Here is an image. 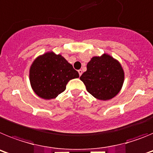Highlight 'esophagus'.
I'll return each instance as SVG.
<instances>
[{"label":"esophagus","mask_w":153,"mask_h":153,"mask_svg":"<svg viewBox=\"0 0 153 153\" xmlns=\"http://www.w3.org/2000/svg\"><path fill=\"white\" fill-rule=\"evenodd\" d=\"M78 73H79V75L81 76V75H82V74H83V70H78Z\"/></svg>","instance_id":"esophagus-1"}]
</instances>
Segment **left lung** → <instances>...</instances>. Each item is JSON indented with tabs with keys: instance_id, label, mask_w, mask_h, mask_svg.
Masks as SVG:
<instances>
[{
	"instance_id": "8db88e82",
	"label": "left lung",
	"mask_w": 153,
	"mask_h": 153,
	"mask_svg": "<svg viewBox=\"0 0 153 153\" xmlns=\"http://www.w3.org/2000/svg\"><path fill=\"white\" fill-rule=\"evenodd\" d=\"M86 68L80 79L92 96L108 100L118 94L123 84L124 72L117 60L105 53L92 58Z\"/></svg>"
}]
</instances>
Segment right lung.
<instances>
[{"label":"right lung","mask_w":153,"mask_h":153,"mask_svg":"<svg viewBox=\"0 0 153 153\" xmlns=\"http://www.w3.org/2000/svg\"><path fill=\"white\" fill-rule=\"evenodd\" d=\"M79 74L61 55L53 52L38 56L30 69V81L36 95L45 100L54 99L66 90L70 79Z\"/></svg>","instance_id":"add662e5"}]
</instances>
